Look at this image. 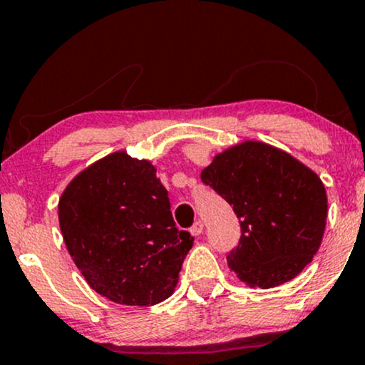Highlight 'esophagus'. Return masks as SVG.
I'll return each mask as SVG.
<instances>
[{
    "instance_id": "esophagus-1",
    "label": "esophagus",
    "mask_w": 365,
    "mask_h": 365,
    "mask_svg": "<svg viewBox=\"0 0 365 365\" xmlns=\"http://www.w3.org/2000/svg\"><path fill=\"white\" fill-rule=\"evenodd\" d=\"M202 230H204V223H202V221H195L194 226H192V228H190V233H192V235H194V237H199L200 233H202Z\"/></svg>"
}]
</instances>
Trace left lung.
Returning a JSON list of instances; mask_svg holds the SVG:
<instances>
[{"label":"left lung","mask_w":365,"mask_h":365,"mask_svg":"<svg viewBox=\"0 0 365 365\" xmlns=\"http://www.w3.org/2000/svg\"><path fill=\"white\" fill-rule=\"evenodd\" d=\"M200 178L240 220L228 266L250 288L292 282L319 250L328 217L324 183L287 150L244 140L212 158Z\"/></svg>","instance_id":"8db88e82"}]
</instances>
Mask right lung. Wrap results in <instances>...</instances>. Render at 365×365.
Segmentation results:
<instances>
[{"label":"right lung","instance_id":"right-lung-1","mask_svg":"<svg viewBox=\"0 0 365 365\" xmlns=\"http://www.w3.org/2000/svg\"><path fill=\"white\" fill-rule=\"evenodd\" d=\"M63 240L94 292L121 305L173 295L194 238L175 225L148 159L108 154L75 175L58 202Z\"/></svg>","mask_w":365,"mask_h":365}]
</instances>
